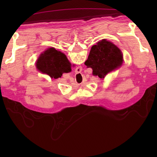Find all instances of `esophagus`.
<instances>
[{
    "instance_id": "1",
    "label": "esophagus",
    "mask_w": 157,
    "mask_h": 157,
    "mask_svg": "<svg viewBox=\"0 0 157 157\" xmlns=\"http://www.w3.org/2000/svg\"><path fill=\"white\" fill-rule=\"evenodd\" d=\"M77 69H79V67H78V68H77ZM79 69H79V70H82V69H81V68H80V67H79Z\"/></svg>"
}]
</instances>
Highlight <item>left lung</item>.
<instances>
[{
  "mask_svg": "<svg viewBox=\"0 0 157 157\" xmlns=\"http://www.w3.org/2000/svg\"><path fill=\"white\" fill-rule=\"evenodd\" d=\"M123 54L117 46L103 39L92 46L84 64L92 69V74L104 78L109 73L122 65Z\"/></svg>",
  "mask_w": 157,
  "mask_h": 157,
  "instance_id": "8db88e82",
  "label": "left lung"
}]
</instances>
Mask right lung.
<instances>
[{"label": "right lung", "instance_id": "obj_1", "mask_svg": "<svg viewBox=\"0 0 157 157\" xmlns=\"http://www.w3.org/2000/svg\"><path fill=\"white\" fill-rule=\"evenodd\" d=\"M71 67L65 55L54 48L46 50L40 55L36 63V67L40 71L55 79L61 78L63 73L71 71Z\"/></svg>", "mask_w": 157, "mask_h": 157}]
</instances>
